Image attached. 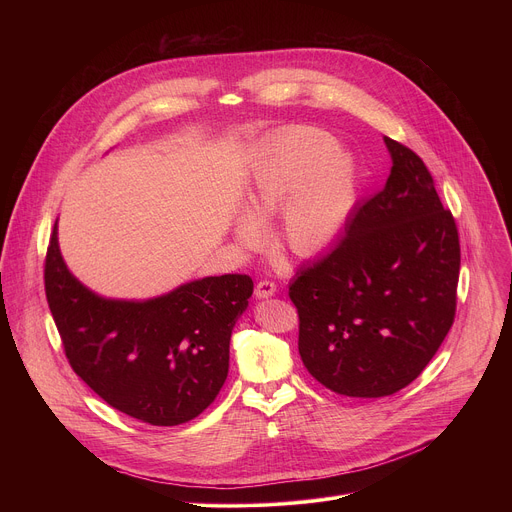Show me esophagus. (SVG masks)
<instances>
[{
	"label": "esophagus",
	"mask_w": 512,
	"mask_h": 512,
	"mask_svg": "<svg viewBox=\"0 0 512 512\" xmlns=\"http://www.w3.org/2000/svg\"><path fill=\"white\" fill-rule=\"evenodd\" d=\"M277 291V285H275V281H271V279H261V281H257V285H255V296L257 298H269V296H273Z\"/></svg>",
	"instance_id": "obj_1"
}]
</instances>
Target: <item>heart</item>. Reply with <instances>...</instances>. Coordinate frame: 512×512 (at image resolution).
I'll list each match as a JSON object with an SVG mask.
<instances>
[{
	"mask_svg": "<svg viewBox=\"0 0 512 512\" xmlns=\"http://www.w3.org/2000/svg\"><path fill=\"white\" fill-rule=\"evenodd\" d=\"M336 139L308 125L281 129L265 141L247 184V210L235 227L243 245H253L257 221L280 204L277 241L294 255L312 257L334 243L358 200L356 162L336 153Z\"/></svg>",
	"mask_w": 512,
	"mask_h": 512,
	"instance_id": "obj_1",
	"label": "heart"
}]
</instances>
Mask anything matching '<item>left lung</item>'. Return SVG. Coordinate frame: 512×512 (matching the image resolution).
<instances>
[{"mask_svg":"<svg viewBox=\"0 0 512 512\" xmlns=\"http://www.w3.org/2000/svg\"><path fill=\"white\" fill-rule=\"evenodd\" d=\"M381 192L358 204L346 235L296 271L298 348L310 375L346 397H387L413 383L456 316L460 237L423 160L385 137Z\"/></svg>","mask_w":512,"mask_h":512,"instance_id":"obj_1","label":"left lung"}]
</instances>
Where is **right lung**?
<instances>
[{
  "instance_id": "right-lung-1",
  "label": "right lung",
  "mask_w": 512,
  "mask_h": 512,
  "mask_svg": "<svg viewBox=\"0 0 512 512\" xmlns=\"http://www.w3.org/2000/svg\"><path fill=\"white\" fill-rule=\"evenodd\" d=\"M44 289L72 371L113 409L152 425H180L223 389L233 326L253 279L227 273L148 302L105 300L66 269L54 223Z\"/></svg>"
}]
</instances>
